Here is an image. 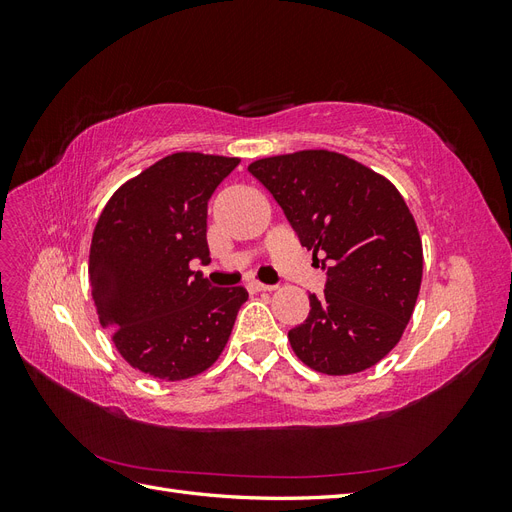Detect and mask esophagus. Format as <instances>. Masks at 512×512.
Instances as JSON below:
<instances>
[{"label":"esophagus","mask_w":512,"mask_h":512,"mask_svg":"<svg viewBox=\"0 0 512 512\" xmlns=\"http://www.w3.org/2000/svg\"><path fill=\"white\" fill-rule=\"evenodd\" d=\"M247 288L254 290V292H269V290H275V286H271V284H262V282H256V280L247 284Z\"/></svg>","instance_id":"1"}]
</instances>
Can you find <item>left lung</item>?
<instances>
[{
    "instance_id": "obj_1",
    "label": "left lung",
    "mask_w": 512,
    "mask_h": 512,
    "mask_svg": "<svg viewBox=\"0 0 512 512\" xmlns=\"http://www.w3.org/2000/svg\"><path fill=\"white\" fill-rule=\"evenodd\" d=\"M247 170L327 271L305 322L288 331L294 354L329 376L376 365L404 335L421 290L423 245L406 200L389 179L335 151L273 156Z\"/></svg>"
}]
</instances>
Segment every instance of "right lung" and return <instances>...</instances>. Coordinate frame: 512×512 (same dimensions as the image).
Here are the masks:
<instances>
[{
    "label": "right lung",
    "mask_w": 512,
    "mask_h": 512,
    "mask_svg": "<svg viewBox=\"0 0 512 512\" xmlns=\"http://www.w3.org/2000/svg\"><path fill=\"white\" fill-rule=\"evenodd\" d=\"M239 158L181 151L126 181L100 213L89 250V284L100 324L134 369L185 380L222 354L243 286L213 288L207 205Z\"/></svg>",
    "instance_id": "1"
}]
</instances>
